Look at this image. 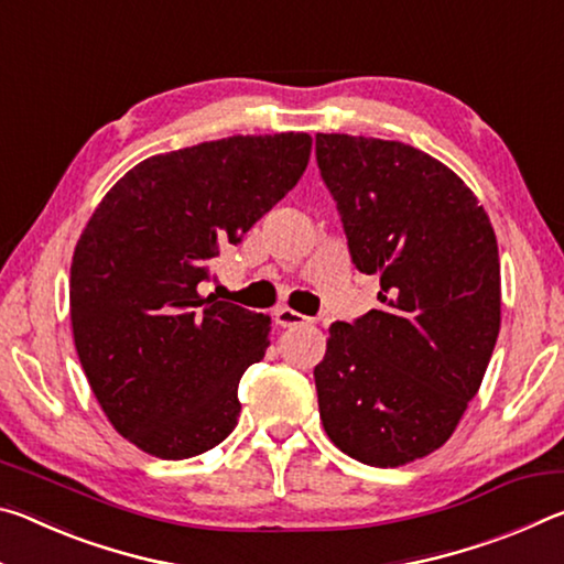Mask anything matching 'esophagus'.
<instances>
[{
	"mask_svg": "<svg viewBox=\"0 0 564 564\" xmlns=\"http://www.w3.org/2000/svg\"><path fill=\"white\" fill-rule=\"evenodd\" d=\"M275 316V323H279L281 328H299V326H311L313 318L303 316V313L293 311V308H279L273 313Z\"/></svg>",
	"mask_w": 564,
	"mask_h": 564,
	"instance_id": "1",
	"label": "esophagus"
}]
</instances>
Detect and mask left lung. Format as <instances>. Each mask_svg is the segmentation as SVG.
Returning <instances> with one entry per match:
<instances>
[{"label": "left lung", "mask_w": 564, "mask_h": 564, "mask_svg": "<svg viewBox=\"0 0 564 564\" xmlns=\"http://www.w3.org/2000/svg\"><path fill=\"white\" fill-rule=\"evenodd\" d=\"M350 261L380 308L330 326L316 370L343 453L398 467L437 451L482 383L500 333V256L485 208L441 161L400 141L316 133Z\"/></svg>", "instance_id": "8db88e82"}]
</instances>
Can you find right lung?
<instances>
[{
	"label": "right lung",
	"mask_w": 564,
	"mask_h": 564,
	"mask_svg": "<svg viewBox=\"0 0 564 564\" xmlns=\"http://www.w3.org/2000/svg\"><path fill=\"white\" fill-rule=\"evenodd\" d=\"M308 133L228 137L151 156L104 196L76 243L74 346L111 425L164 460L212 451L238 423V380L271 318L198 293L212 261L299 184Z\"/></svg>",
	"instance_id": "right-lung-1"
}]
</instances>
